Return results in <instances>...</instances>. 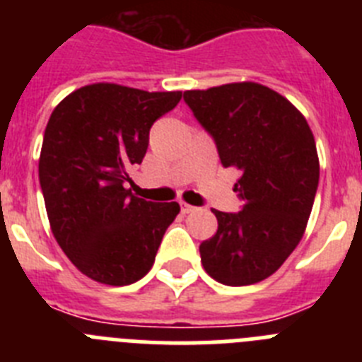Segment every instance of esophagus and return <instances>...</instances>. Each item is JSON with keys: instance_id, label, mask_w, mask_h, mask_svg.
Segmentation results:
<instances>
[{"instance_id": "obj_1", "label": "esophagus", "mask_w": 362, "mask_h": 362, "mask_svg": "<svg viewBox=\"0 0 362 362\" xmlns=\"http://www.w3.org/2000/svg\"><path fill=\"white\" fill-rule=\"evenodd\" d=\"M194 210H196V206H192V204H188V203H181V212L183 214H190V212H194Z\"/></svg>"}]
</instances>
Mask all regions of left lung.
I'll return each instance as SVG.
<instances>
[{"label": "left lung", "instance_id": "8db88e82", "mask_svg": "<svg viewBox=\"0 0 362 362\" xmlns=\"http://www.w3.org/2000/svg\"><path fill=\"white\" fill-rule=\"evenodd\" d=\"M183 98L214 137L221 165L241 172L233 190L243 210H214L217 232L201 243V263L226 286L259 283L296 250L312 212L319 158L308 121L279 92L254 81Z\"/></svg>", "mask_w": 362, "mask_h": 362}]
</instances>
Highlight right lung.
I'll use <instances>...</instances> for the list:
<instances>
[{"mask_svg":"<svg viewBox=\"0 0 362 362\" xmlns=\"http://www.w3.org/2000/svg\"><path fill=\"white\" fill-rule=\"evenodd\" d=\"M181 92H146L94 83L54 108L40 156V183L57 245L81 274L124 286L152 268L179 204L132 196L130 166L148 148V134Z\"/></svg>","mask_w":362,"mask_h":362,"instance_id":"obj_1","label":"right lung"}]
</instances>
